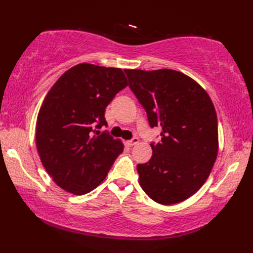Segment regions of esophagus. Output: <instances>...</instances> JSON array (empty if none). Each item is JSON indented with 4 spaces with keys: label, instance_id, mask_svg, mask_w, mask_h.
<instances>
[{
    "label": "esophagus",
    "instance_id": "esophagus-1",
    "mask_svg": "<svg viewBox=\"0 0 253 253\" xmlns=\"http://www.w3.org/2000/svg\"><path fill=\"white\" fill-rule=\"evenodd\" d=\"M138 142H139V139L138 138H132L131 140H128L127 141V144L129 147H132V146H136V144H138Z\"/></svg>",
    "mask_w": 253,
    "mask_h": 253
}]
</instances>
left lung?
Returning a JSON list of instances; mask_svg holds the SVG:
<instances>
[{"label": "left lung", "mask_w": 253, "mask_h": 253, "mask_svg": "<svg viewBox=\"0 0 253 253\" xmlns=\"http://www.w3.org/2000/svg\"><path fill=\"white\" fill-rule=\"evenodd\" d=\"M125 73L150 126L162 128L161 142L151 143V159L137 165L139 184L160 204L185 201L206 182L217 157L212 101L197 82L173 69Z\"/></svg>", "instance_id": "left-lung-1"}]
</instances>
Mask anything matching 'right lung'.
<instances>
[{"label":"right lung","instance_id":"right-lung-1","mask_svg":"<svg viewBox=\"0 0 253 253\" xmlns=\"http://www.w3.org/2000/svg\"><path fill=\"white\" fill-rule=\"evenodd\" d=\"M121 68L78 64L58 78L37 118L36 143L41 163L62 189L85 195L104 180L123 150L106 126L105 107L127 87Z\"/></svg>","mask_w":253,"mask_h":253}]
</instances>
